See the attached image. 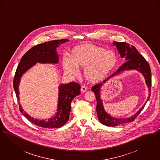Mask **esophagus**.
I'll return each instance as SVG.
<instances>
[{
    "mask_svg": "<svg viewBox=\"0 0 160 160\" xmlns=\"http://www.w3.org/2000/svg\"><path fill=\"white\" fill-rule=\"evenodd\" d=\"M86 90H87V87L86 86H84V85L82 86L81 89H80V91H81L82 92H84L86 91Z\"/></svg>",
    "mask_w": 160,
    "mask_h": 160,
    "instance_id": "esophagus-1",
    "label": "esophagus"
}]
</instances>
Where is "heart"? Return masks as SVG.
I'll list each match as a JSON object with an SVG mask.
<instances>
[{"mask_svg": "<svg viewBox=\"0 0 160 160\" xmlns=\"http://www.w3.org/2000/svg\"><path fill=\"white\" fill-rule=\"evenodd\" d=\"M69 58L70 60L67 57L63 59L65 71L76 74V67H84V76L91 83L102 81L113 70L118 62L114 52L90 43L74 47L71 51Z\"/></svg>", "mask_w": 160, "mask_h": 160, "instance_id": "b5f03b06", "label": "heart"}]
</instances>
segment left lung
<instances>
[{
	"label": "left lung",
	"mask_w": 160,
	"mask_h": 160,
	"mask_svg": "<svg viewBox=\"0 0 160 160\" xmlns=\"http://www.w3.org/2000/svg\"><path fill=\"white\" fill-rule=\"evenodd\" d=\"M113 44L116 47L117 49L121 54V56L122 58L125 57V60L127 61L125 62L113 75L109 77L106 80L103 81V83H105L109 78L119 74L123 71L128 69H137L141 73H142V74L145 77L146 83L149 90V95L146 102H145V105L141 108L140 110H139V111L137 112L135 115L128 118L116 119L107 113L104 109L102 99L100 98V89L101 87L102 86V84H98L94 86L92 88V91L95 93V95L97 99V112L98 114V118L99 122L107 127H116L118 125L132 122L133 121H134L144 108L147 101L149 99V97L151 96L150 92L151 90L152 84L151 70L150 66L148 62L146 61L145 58L139 53L136 48L134 46H131L128 43L124 42H119L114 41Z\"/></svg>",
	"instance_id": "1"
}]
</instances>
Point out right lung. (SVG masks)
Instances as JSON below:
<instances>
[{"instance_id":"1","label":"right lung","mask_w":160,"mask_h":160,"mask_svg":"<svg viewBox=\"0 0 160 160\" xmlns=\"http://www.w3.org/2000/svg\"><path fill=\"white\" fill-rule=\"evenodd\" d=\"M67 39L53 40L45 42L42 44L33 46L22 58L17 68L13 81L14 88L18 100L20 112L31 122L39 127L46 128H60L68 121L69 113L71 109V103L73 98L80 93L81 86L76 82H71L67 84H61L59 86L58 112L56 116L48 121L38 120L31 118L23 109L19 102L18 85L23 73L34 65L36 62L53 63L58 62V55L56 48L59 45L67 41Z\"/></svg>"}]
</instances>
